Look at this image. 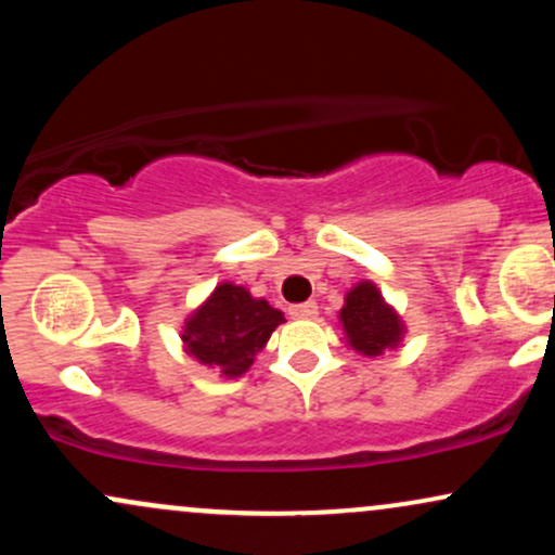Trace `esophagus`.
Segmentation results:
<instances>
[{"mask_svg": "<svg viewBox=\"0 0 555 555\" xmlns=\"http://www.w3.org/2000/svg\"><path fill=\"white\" fill-rule=\"evenodd\" d=\"M289 315L297 318V321H310V318L318 315V305L310 299V302H299V305H292L289 308Z\"/></svg>", "mask_w": 555, "mask_h": 555, "instance_id": "1", "label": "esophagus"}]
</instances>
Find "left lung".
<instances>
[{"label": "left lung", "mask_w": 555, "mask_h": 555, "mask_svg": "<svg viewBox=\"0 0 555 555\" xmlns=\"http://www.w3.org/2000/svg\"><path fill=\"white\" fill-rule=\"evenodd\" d=\"M339 323L347 347L362 358H378L388 349H397L406 334L401 315L386 302L373 282L354 284L344 295Z\"/></svg>", "instance_id": "1"}]
</instances>
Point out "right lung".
Segmentation results:
<instances>
[{
	"mask_svg": "<svg viewBox=\"0 0 555 555\" xmlns=\"http://www.w3.org/2000/svg\"><path fill=\"white\" fill-rule=\"evenodd\" d=\"M279 323H284L282 310L253 297L245 286L221 282L184 318L180 336L190 358L224 378H240L250 371Z\"/></svg>",
	"mask_w": 555,
	"mask_h": 555,
	"instance_id": "1",
	"label": "right lung"
}]
</instances>
